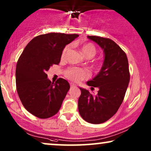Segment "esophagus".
<instances>
[{"label":"esophagus","mask_w":151,"mask_h":151,"mask_svg":"<svg viewBox=\"0 0 151 151\" xmlns=\"http://www.w3.org/2000/svg\"><path fill=\"white\" fill-rule=\"evenodd\" d=\"M70 86H71V87H76V86H77V85H76V84L72 83V82L70 83Z\"/></svg>","instance_id":"obj_1"}]
</instances>
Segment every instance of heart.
Masks as SVG:
<instances>
[{
  "instance_id": "b5f03b06",
  "label": "heart",
  "mask_w": 151,
  "mask_h": 151,
  "mask_svg": "<svg viewBox=\"0 0 151 151\" xmlns=\"http://www.w3.org/2000/svg\"><path fill=\"white\" fill-rule=\"evenodd\" d=\"M69 49V46H66L62 52L61 58L64 59L66 56L67 51ZM82 53L86 58L93 57L96 53V48L91 43H86L81 47ZM88 72L85 69L78 67H70L66 71V76L72 81L78 82L80 80L85 79L88 76Z\"/></svg>"
}]
</instances>
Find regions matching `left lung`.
Returning a JSON list of instances; mask_svg holds the SVG:
<instances>
[{
    "label": "left lung",
    "mask_w": 151,
    "mask_h": 151,
    "mask_svg": "<svg viewBox=\"0 0 151 151\" xmlns=\"http://www.w3.org/2000/svg\"><path fill=\"white\" fill-rule=\"evenodd\" d=\"M87 38L102 48L104 62L98 75L86 82L88 86L98 88V93L92 94L80 87L78 111L87 122L101 124L113 117L123 102L130 80L129 62L122 49L111 39L93 36Z\"/></svg>",
    "instance_id": "obj_1"
}]
</instances>
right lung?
Masks as SVG:
<instances>
[{"mask_svg": "<svg viewBox=\"0 0 151 151\" xmlns=\"http://www.w3.org/2000/svg\"><path fill=\"white\" fill-rule=\"evenodd\" d=\"M78 34L49 33L35 37L27 45L16 69L17 92L22 105L41 119L56 114L70 88L67 80L51 82L46 73L53 65H58L65 46Z\"/></svg>", "mask_w": 151, "mask_h": 151, "instance_id": "add662e5", "label": "right lung"}]
</instances>
